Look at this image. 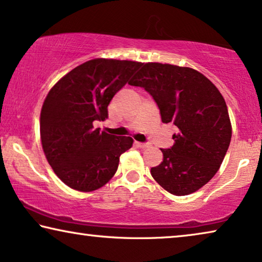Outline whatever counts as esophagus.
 Masks as SVG:
<instances>
[{
	"instance_id": "1",
	"label": "esophagus",
	"mask_w": 262,
	"mask_h": 262,
	"mask_svg": "<svg viewBox=\"0 0 262 262\" xmlns=\"http://www.w3.org/2000/svg\"><path fill=\"white\" fill-rule=\"evenodd\" d=\"M136 146H138L139 148H142V149H144V148L149 147V144H148V143H143V142H136Z\"/></svg>"
}]
</instances>
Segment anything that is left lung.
I'll use <instances>...</instances> for the list:
<instances>
[{"label": "left lung", "mask_w": 262, "mask_h": 262, "mask_svg": "<svg viewBox=\"0 0 262 262\" xmlns=\"http://www.w3.org/2000/svg\"><path fill=\"white\" fill-rule=\"evenodd\" d=\"M129 84L149 93L162 122L179 128L173 146L161 149L163 161L150 169L151 177L170 194L196 192L216 174L231 143L221 93L198 70L156 62L143 64Z\"/></svg>", "instance_id": "1"}]
</instances>
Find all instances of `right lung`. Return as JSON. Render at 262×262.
<instances>
[{"label":"right lung","mask_w":262,"mask_h":262,"mask_svg":"<svg viewBox=\"0 0 262 262\" xmlns=\"http://www.w3.org/2000/svg\"><path fill=\"white\" fill-rule=\"evenodd\" d=\"M142 63L95 58L74 68L50 89L41 111L46 158L70 188L92 192L111 180L120 155L133 146L129 136L94 129L108 119V104Z\"/></svg>","instance_id":"add662e5"}]
</instances>
